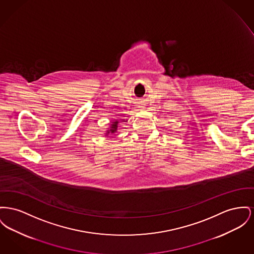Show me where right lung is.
Listing matches in <instances>:
<instances>
[{"label": "right lung", "mask_w": 254, "mask_h": 254, "mask_svg": "<svg viewBox=\"0 0 254 254\" xmlns=\"http://www.w3.org/2000/svg\"><path fill=\"white\" fill-rule=\"evenodd\" d=\"M117 127H118V122L116 121V122H113V124H112V127H111V129H110V131H111V133H114V132H116V130H117ZM109 133V132H108Z\"/></svg>", "instance_id": "1"}]
</instances>
